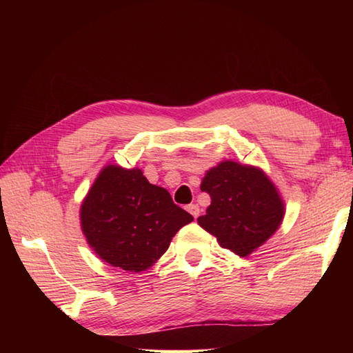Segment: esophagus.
Listing matches in <instances>:
<instances>
[{"instance_id": "obj_1", "label": "esophagus", "mask_w": 353, "mask_h": 353, "mask_svg": "<svg viewBox=\"0 0 353 353\" xmlns=\"http://www.w3.org/2000/svg\"><path fill=\"white\" fill-rule=\"evenodd\" d=\"M186 211H188L194 216V219H197V216L200 215V208L197 205H188L186 206Z\"/></svg>"}]
</instances>
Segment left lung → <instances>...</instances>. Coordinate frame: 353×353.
Wrapping results in <instances>:
<instances>
[{"instance_id":"left-lung-1","label":"left lung","mask_w":353,"mask_h":353,"mask_svg":"<svg viewBox=\"0 0 353 353\" xmlns=\"http://www.w3.org/2000/svg\"><path fill=\"white\" fill-rule=\"evenodd\" d=\"M200 190L211 196L206 214L197 219L200 228L241 258L258 250L281 228L285 203L259 167L223 161L206 171Z\"/></svg>"}]
</instances>
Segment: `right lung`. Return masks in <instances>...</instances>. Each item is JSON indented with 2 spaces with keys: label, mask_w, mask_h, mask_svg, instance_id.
I'll list each match as a JSON object with an SVG mask.
<instances>
[{
  "label": "right lung",
  "mask_w": 353,
  "mask_h": 353,
  "mask_svg": "<svg viewBox=\"0 0 353 353\" xmlns=\"http://www.w3.org/2000/svg\"><path fill=\"white\" fill-rule=\"evenodd\" d=\"M192 220L142 170L112 163L99 172L80 206L81 232L97 256L133 273L154 265Z\"/></svg>",
  "instance_id": "add662e5"
}]
</instances>
